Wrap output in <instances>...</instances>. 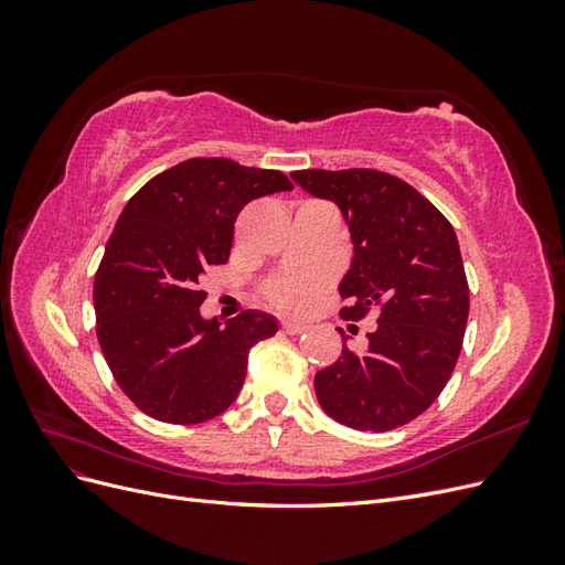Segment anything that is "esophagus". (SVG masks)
Here are the masks:
<instances>
[{
    "mask_svg": "<svg viewBox=\"0 0 565 565\" xmlns=\"http://www.w3.org/2000/svg\"><path fill=\"white\" fill-rule=\"evenodd\" d=\"M282 332H287V334H301V332H306V324L303 322H297V320H285L282 324Z\"/></svg>",
    "mask_w": 565,
    "mask_h": 565,
    "instance_id": "obj_1",
    "label": "esophagus"
}]
</instances>
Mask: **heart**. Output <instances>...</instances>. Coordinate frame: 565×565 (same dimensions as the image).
<instances>
[{"instance_id": "1", "label": "heart", "mask_w": 565, "mask_h": 565, "mask_svg": "<svg viewBox=\"0 0 565 565\" xmlns=\"http://www.w3.org/2000/svg\"><path fill=\"white\" fill-rule=\"evenodd\" d=\"M324 273H289L266 285V299L285 313H306L322 295Z\"/></svg>"}]
</instances>
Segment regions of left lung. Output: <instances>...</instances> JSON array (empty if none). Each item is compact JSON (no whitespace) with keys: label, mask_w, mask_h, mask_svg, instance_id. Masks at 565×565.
<instances>
[{"label":"left lung","mask_w":565,"mask_h":565,"mask_svg":"<svg viewBox=\"0 0 565 565\" xmlns=\"http://www.w3.org/2000/svg\"><path fill=\"white\" fill-rule=\"evenodd\" d=\"M292 179L344 214L353 262L344 320L377 313L361 355L347 344L316 374L320 407L358 431L413 422L446 388L465 339L469 282L455 228L413 185L377 169H301Z\"/></svg>","instance_id":"8db88e82"}]
</instances>
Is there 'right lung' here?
I'll list each match as a JSON object with an SVG mask.
<instances>
[{
	"mask_svg": "<svg viewBox=\"0 0 565 565\" xmlns=\"http://www.w3.org/2000/svg\"><path fill=\"white\" fill-rule=\"evenodd\" d=\"M292 191L278 169L193 158L152 177L119 214L94 278L96 337L117 386L152 419L200 424L231 407L249 349L278 332L262 311L204 320L200 278L228 262L247 202Z\"/></svg>",
	"mask_w": 565,
	"mask_h": 565,
	"instance_id": "right-lung-1",
	"label": "right lung"
}]
</instances>
